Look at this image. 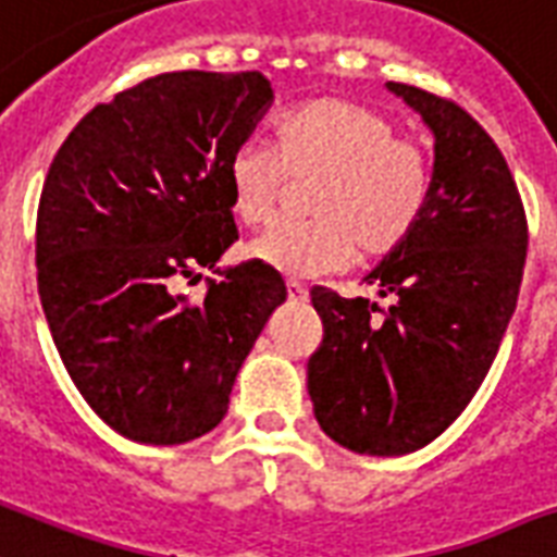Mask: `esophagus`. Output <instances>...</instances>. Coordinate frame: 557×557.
I'll return each mask as SVG.
<instances>
[{
    "mask_svg": "<svg viewBox=\"0 0 557 557\" xmlns=\"http://www.w3.org/2000/svg\"><path fill=\"white\" fill-rule=\"evenodd\" d=\"M309 297V288L304 283H297V280H288V300H295V304H304Z\"/></svg>",
    "mask_w": 557,
    "mask_h": 557,
    "instance_id": "34e87169",
    "label": "esophagus"
}]
</instances>
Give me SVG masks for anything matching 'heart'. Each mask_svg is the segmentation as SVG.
<instances>
[{"label":"heart","mask_w":557,"mask_h":557,"mask_svg":"<svg viewBox=\"0 0 557 557\" xmlns=\"http://www.w3.org/2000/svg\"><path fill=\"white\" fill-rule=\"evenodd\" d=\"M307 222L277 224L250 253L286 274L345 269L356 253L382 260L409 239L432 193L430 154L397 137L385 113L350 99H309L283 110L271 146L242 143L227 163L236 219H274L286 181H309Z\"/></svg>","instance_id":"1"}]
</instances>
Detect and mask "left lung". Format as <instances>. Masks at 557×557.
<instances>
[{
	"label": "left lung",
	"mask_w": 557,
	"mask_h": 557,
	"mask_svg": "<svg viewBox=\"0 0 557 557\" xmlns=\"http://www.w3.org/2000/svg\"><path fill=\"white\" fill-rule=\"evenodd\" d=\"M388 90L435 134L426 212L364 277L392 307L309 292L324 324L307 364L315 418L362 456L414 453L467 409L515 315L529 248L523 198L485 127L435 92Z\"/></svg>",
	"instance_id": "obj_1"
}]
</instances>
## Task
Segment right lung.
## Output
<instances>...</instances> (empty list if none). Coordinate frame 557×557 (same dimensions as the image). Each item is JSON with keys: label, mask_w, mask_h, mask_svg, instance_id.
Instances as JSON below:
<instances>
[{"label": "right lung", "mask_w": 557, "mask_h": 557, "mask_svg": "<svg viewBox=\"0 0 557 557\" xmlns=\"http://www.w3.org/2000/svg\"><path fill=\"white\" fill-rule=\"evenodd\" d=\"M274 99L262 72H163L72 127L37 207V292L75 388L110 430L186 444L219 426L274 309L277 269L219 271L239 239L227 163Z\"/></svg>", "instance_id": "obj_1"}]
</instances>
